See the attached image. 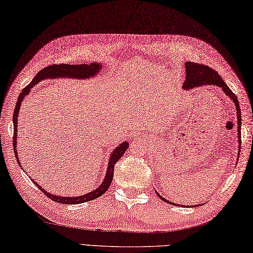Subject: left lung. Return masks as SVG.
<instances>
[{"instance_id": "1", "label": "left lung", "mask_w": 253, "mask_h": 253, "mask_svg": "<svg viewBox=\"0 0 253 253\" xmlns=\"http://www.w3.org/2000/svg\"><path fill=\"white\" fill-rule=\"evenodd\" d=\"M185 71H187V76H185V81L183 84V89L184 90H190V89H195L199 88V87H204V86H217L223 90L224 94L230 98L233 104L236 107V113H237V134H238V144H239V149H238V158H239V152H240V137H241V112H240V107L238 99H237V96L233 94V91L229 89L227 84L220 79L218 73L209 68V66L203 65V64H198L193 63V62H187L184 64ZM157 193V191H156ZM159 199H162L164 202L170 203L168 200L164 199L161 194L157 193ZM173 204V203H172ZM177 205V204H176ZM194 206V205H193ZM198 206V205H195Z\"/></svg>"}]
</instances>
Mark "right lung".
Listing matches in <instances>:
<instances>
[{"label": "right lung", "mask_w": 253, "mask_h": 253, "mask_svg": "<svg viewBox=\"0 0 253 253\" xmlns=\"http://www.w3.org/2000/svg\"><path fill=\"white\" fill-rule=\"evenodd\" d=\"M102 69V64L99 62H95V63L90 64H76V65H71V64H59V65H50L41 70L39 73H37L35 79L30 82V84L25 87V88L20 92V95L16 102V107L14 109V116H13V123H14V137H13V147H14V153L15 156H16L17 162L19 164V167L23 168L22 163L19 162L18 158V152H17V125H18V113L19 109L22 107L23 101L26 97L29 95V92L32 91L33 87H35L41 81L43 80H53V79H75V80H89L90 77H96L99 72ZM128 147V142H122L119 144L116 148H113L109 156V162H108L107 166V171L106 176L102 180V182L98 188H96L92 191L86 193L84 195H79V197H62V195H56L53 193H50L47 190H44L41 185L36 182L32 177H29L32 180L33 183L37 185L41 191H42L50 200H53L54 202L58 203H63V204H80L84 202H88V201L95 200L97 198L101 197L108 189H109L110 184L112 182L113 178V170H115V165L117 162L122 157L123 154L126 151ZM25 170V169H24Z\"/></svg>", "instance_id": "obj_1"}]
</instances>
